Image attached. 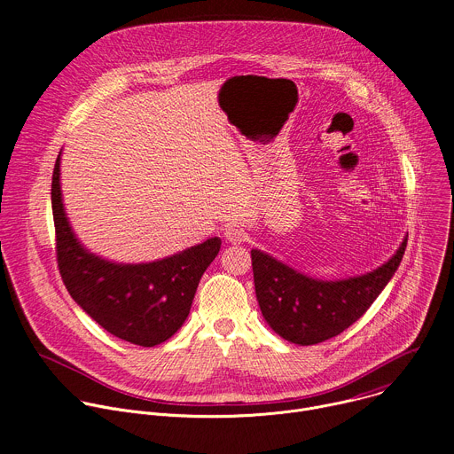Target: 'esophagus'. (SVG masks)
Masks as SVG:
<instances>
[{
  "instance_id": "esophagus-1",
  "label": "esophagus",
  "mask_w": 454,
  "mask_h": 454,
  "mask_svg": "<svg viewBox=\"0 0 454 454\" xmlns=\"http://www.w3.org/2000/svg\"><path fill=\"white\" fill-rule=\"evenodd\" d=\"M224 237H226V240L231 242V244H242V242L246 240L244 230H242L240 226H237V224H228V226L224 228Z\"/></svg>"
}]
</instances>
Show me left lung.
<instances>
[{"label":"left lung","instance_id":"obj_1","mask_svg":"<svg viewBox=\"0 0 454 454\" xmlns=\"http://www.w3.org/2000/svg\"><path fill=\"white\" fill-rule=\"evenodd\" d=\"M408 239L380 268L345 280L307 277L271 254L251 249L258 305L270 327L296 345H316L348 329L395 275Z\"/></svg>","mask_w":454,"mask_h":454}]
</instances>
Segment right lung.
<instances>
[{
	"instance_id": "1",
	"label": "right lung",
	"mask_w": 454,
	"mask_h": 454,
	"mask_svg": "<svg viewBox=\"0 0 454 454\" xmlns=\"http://www.w3.org/2000/svg\"><path fill=\"white\" fill-rule=\"evenodd\" d=\"M51 210L62 282L102 329L140 347L160 345L181 329L200 280L221 249L219 237L147 264H116L90 253L64 212L60 154L51 177Z\"/></svg>"
}]
</instances>
